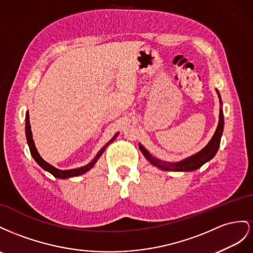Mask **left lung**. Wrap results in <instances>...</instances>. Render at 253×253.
<instances>
[{
    "mask_svg": "<svg viewBox=\"0 0 253 253\" xmlns=\"http://www.w3.org/2000/svg\"><path fill=\"white\" fill-rule=\"evenodd\" d=\"M218 93V92H217ZM219 95V93H218ZM222 130H223V114H222V110H220L219 112V122H218V126L216 128V131L213 135V138L211 139V141L209 142L208 145L199 151L198 154L194 155L190 158L185 159L183 161L180 162H176V163H169V162H163L158 160V159L154 158L151 156L148 151L144 148L142 145H139L141 151L143 153V155L145 156V158L147 159L148 161H150L151 164L156 165V167L160 168L163 170H174V171H192L197 169L199 168L203 167V165L210 161L211 159L216 155L219 147L220 144V139H221V134H222Z\"/></svg>",
    "mask_w": 253,
    "mask_h": 253,
    "instance_id": "8db88e82",
    "label": "left lung"
}]
</instances>
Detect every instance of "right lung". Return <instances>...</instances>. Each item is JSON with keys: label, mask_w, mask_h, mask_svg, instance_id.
I'll list each match as a JSON object with an SVG mask.
<instances>
[{"label": "right lung", "mask_w": 253, "mask_h": 253, "mask_svg": "<svg viewBox=\"0 0 253 253\" xmlns=\"http://www.w3.org/2000/svg\"><path fill=\"white\" fill-rule=\"evenodd\" d=\"M25 133H26V139H27V143H28V146H30V150H31V154L33 156V158L36 160V162H37L40 167L43 169L47 170L48 172H50L54 177L56 178H61V179H64V178H70V177H74V176H79V175H83L84 174L85 171H88L89 169H91L93 168V165L95 164V162L98 160V158L102 156V154L105 151L106 146H104L102 149H100L98 151V154L96 155V157L93 159V160L88 164L85 165V167H83V168H79V169H66V170H61V169H55L54 167H52V165L48 164L47 162H45L43 159L40 157L39 153L37 151V149H36L35 147V143H34V140H33V135H32V131H31V125H30V115H28V112H26V117H25ZM117 136V135H115ZM115 138H113L114 140ZM112 140V141H113ZM111 142V141H110ZM109 142V143H110ZM108 143V144H109Z\"/></svg>", "instance_id": "obj_1"}]
</instances>
